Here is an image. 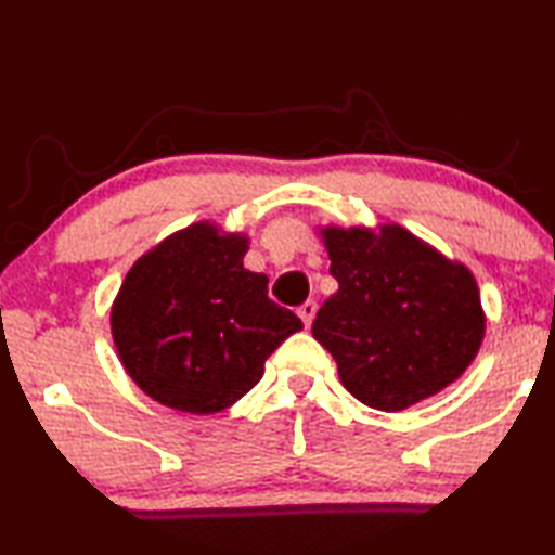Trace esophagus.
<instances>
[{
  "instance_id": "esophagus-1",
  "label": "esophagus",
  "mask_w": 555,
  "mask_h": 555,
  "mask_svg": "<svg viewBox=\"0 0 555 555\" xmlns=\"http://www.w3.org/2000/svg\"><path fill=\"white\" fill-rule=\"evenodd\" d=\"M298 315H300V321H304L306 327L311 325L313 315H315V300H306V304H300L298 306Z\"/></svg>"
}]
</instances>
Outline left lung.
I'll return each mask as SVG.
<instances>
[{
  "instance_id": "1",
  "label": "left lung",
  "mask_w": 555,
  "mask_h": 555,
  "mask_svg": "<svg viewBox=\"0 0 555 555\" xmlns=\"http://www.w3.org/2000/svg\"><path fill=\"white\" fill-rule=\"evenodd\" d=\"M323 237L337 291L311 331L343 387L372 409L401 411L455 382L485 335L473 274L399 224Z\"/></svg>"
}]
</instances>
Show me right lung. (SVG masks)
I'll return each instance as SVG.
<instances>
[{"instance_id": "add662e5", "label": "right lung", "mask_w": 555, "mask_h": 555, "mask_svg": "<svg viewBox=\"0 0 555 555\" xmlns=\"http://www.w3.org/2000/svg\"><path fill=\"white\" fill-rule=\"evenodd\" d=\"M247 237L198 222L149 251L112 306V337L139 389L185 413H218L264 374L267 357L304 327L242 267Z\"/></svg>"}]
</instances>
